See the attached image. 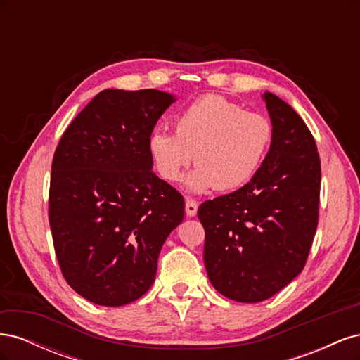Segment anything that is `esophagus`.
<instances>
[{"mask_svg": "<svg viewBox=\"0 0 360 360\" xmlns=\"http://www.w3.org/2000/svg\"><path fill=\"white\" fill-rule=\"evenodd\" d=\"M197 210H198V202L195 200L186 198V214L188 216H195V214H197Z\"/></svg>", "mask_w": 360, "mask_h": 360, "instance_id": "esophagus-1", "label": "esophagus"}]
</instances>
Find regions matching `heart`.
<instances>
[{
  "label": "heart",
  "instance_id": "1",
  "mask_svg": "<svg viewBox=\"0 0 360 360\" xmlns=\"http://www.w3.org/2000/svg\"><path fill=\"white\" fill-rule=\"evenodd\" d=\"M172 126L174 132L151 134V159L167 181L181 180L195 160L200 167L188 180V188L195 192L242 188L263 165L274 139L267 117L245 111L221 96H204L184 106Z\"/></svg>",
  "mask_w": 360,
  "mask_h": 360
}]
</instances>
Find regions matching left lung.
Wrapping results in <instances>:
<instances>
[{
	"label": "left lung",
	"instance_id": "1",
	"mask_svg": "<svg viewBox=\"0 0 360 360\" xmlns=\"http://www.w3.org/2000/svg\"><path fill=\"white\" fill-rule=\"evenodd\" d=\"M270 150L243 188L204 201V264L222 296L263 302L303 270L319 224L321 165L308 126L271 93Z\"/></svg>",
	"mask_w": 360,
	"mask_h": 360
}]
</instances>
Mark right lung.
<instances>
[{
    "mask_svg": "<svg viewBox=\"0 0 360 360\" xmlns=\"http://www.w3.org/2000/svg\"><path fill=\"white\" fill-rule=\"evenodd\" d=\"M176 101L159 90H103L75 117L52 159L49 225L68 284L122 307L155 282L158 258L181 224L184 198L153 172L148 139Z\"/></svg>",
    "mask_w": 360,
    "mask_h": 360,
    "instance_id": "obj_1",
    "label": "right lung"
}]
</instances>
